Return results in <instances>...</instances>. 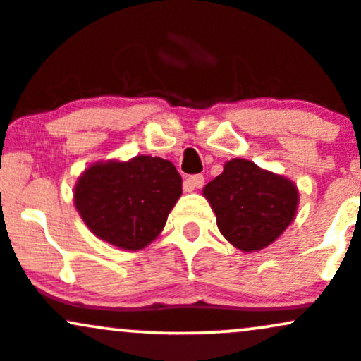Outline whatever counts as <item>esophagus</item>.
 <instances>
[{
	"label": "esophagus",
	"instance_id": "34e87169",
	"mask_svg": "<svg viewBox=\"0 0 361 361\" xmlns=\"http://www.w3.org/2000/svg\"><path fill=\"white\" fill-rule=\"evenodd\" d=\"M202 187H204V176H202V174H193V176L187 178V180L183 181L185 192H192V190H195V188H202Z\"/></svg>",
	"mask_w": 361,
	"mask_h": 361
}]
</instances>
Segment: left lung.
<instances>
[{"label": "left lung", "instance_id": "8db88e82", "mask_svg": "<svg viewBox=\"0 0 361 361\" xmlns=\"http://www.w3.org/2000/svg\"><path fill=\"white\" fill-rule=\"evenodd\" d=\"M204 197L223 237L245 252L276 240L294 219L299 202L292 181L245 159L226 162L223 173L204 187Z\"/></svg>", "mask_w": 361, "mask_h": 361}]
</instances>
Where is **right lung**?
<instances>
[{
  "label": "right lung",
  "instance_id": "add662e5",
  "mask_svg": "<svg viewBox=\"0 0 361 361\" xmlns=\"http://www.w3.org/2000/svg\"><path fill=\"white\" fill-rule=\"evenodd\" d=\"M181 195L173 162L138 155L128 162H97L74 188L75 209L102 240L126 250L149 245Z\"/></svg>",
  "mask_w": 361,
  "mask_h": 361
}]
</instances>
